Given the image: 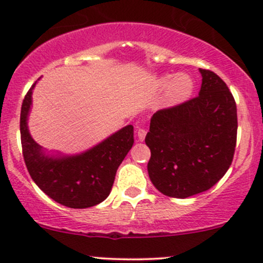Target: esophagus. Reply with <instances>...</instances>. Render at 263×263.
Instances as JSON below:
<instances>
[{"instance_id": "obj_1", "label": "esophagus", "mask_w": 263, "mask_h": 263, "mask_svg": "<svg viewBox=\"0 0 263 263\" xmlns=\"http://www.w3.org/2000/svg\"><path fill=\"white\" fill-rule=\"evenodd\" d=\"M146 135H147V131L144 128H138L137 129V137H138V140H140V141H143L144 137H146Z\"/></svg>"}]
</instances>
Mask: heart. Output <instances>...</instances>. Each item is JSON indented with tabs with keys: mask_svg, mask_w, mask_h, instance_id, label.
Listing matches in <instances>:
<instances>
[{
	"mask_svg": "<svg viewBox=\"0 0 263 263\" xmlns=\"http://www.w3.org/2000/svg\"><path fill=\"white\" fill-rule=\"evenodd\" d=\"M157 89L167 90V100L170 105H179L190 98L194 90V80L189 74L164 75L157 81Z\"/></svg>",
	"mask_w": 263,
	"mask_h": 263,
	"instance_id": "b5f03b06",
	"label": "heart"
}]
</instances>
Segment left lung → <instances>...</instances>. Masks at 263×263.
Listing matches in <instances>:
<instances>
[{"mask_svg":"<svg viewBox=\"0 0 263 263\" xmlns=\"http://www.w3.org/2000/svg\"><path fill=\"white\" fill-rule=\"evenodd\" d=\"M199 95L151 119L146 144L151 182L162 194L188 198L210 189L231 165L236 147L234 96L215 73L199 69Z\"/></svg>","mask_w":263,"mask_h":263,"instance_id":"obj_1","label":"left lung"}]
</instances>
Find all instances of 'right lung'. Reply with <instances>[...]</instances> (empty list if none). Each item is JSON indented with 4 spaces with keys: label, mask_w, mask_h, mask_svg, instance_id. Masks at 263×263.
<instances>
[{
    "label": "right lung",
    "mask_w": 263,
    "mask_h": 263,
    "mask_svg": "<svg viewBox=\"0 0 263 263\" xmlns=\"http://www.w3.org/2000/svg\"><path fill=\"white\" fill-rule=\"evenodd\" d=\"M35 84L25 96L20 123L23 158L32 179L48 197L64 206L85 209L100 204L110 194L117 168L132 148L134 126H125L77 155L49 152L33 140L28 128Z\"/></svg>",
    "instance_id": "add662e5"
}]
</instances>
